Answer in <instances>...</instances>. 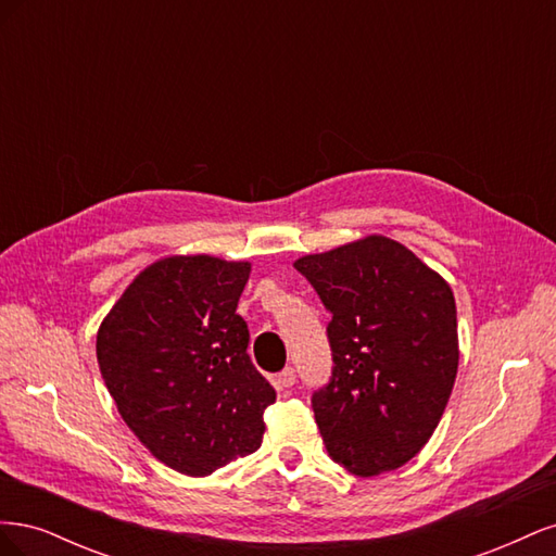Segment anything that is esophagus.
<instances>
[{"instance_id": "esophagus-1", "label": "esophagus", "mask_w": 556, "mask_h": 556, "mask_svg": "<svg viewBox=\"0 0 556 556\" xmlns=\"http://www.w3.org/2000/svg\"><path fill=\"white\" fill-rule=\"evenodd\" d=\"M296 382V371L292 366L282 368V371L276 376V387H280V390H288V387H294Z\"/></svg>"}]
</instances>
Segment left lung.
<instances>
[{"label":"left lung","mask_w":556,"mask_h":556,"mask_svg":"<svg viewBox=\"0 0 556 556\" xmlns=\"http://www.w3.org/2000/svg\"><path fill=\"white\" fill-rule=\"evenodd\" d=\"M294 268L331 313V380L313 394L329 457L362 478L410 462L439 427L457 378L450 285L378 233L299 257Z\"/></svg>","instance_id":"obj_1"}]
</instances>
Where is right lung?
<instances>
[{
	"mask_svg": "<svg viewBox=\"0 0 556 556\" xmlns=\"http://www.w3.org/2000/svg\"><path fill=\"white\" fill-rule=\"evenodd\" d=\"M250 262L164 257L129 282L97 331L117 413L155 459L204 478L255 452L276 401L248 355L237 306Z\"/></svg>",
	"mask_w": 556,
	"mask_h": 556,
	"instance_id": "add662e5",
	"label": "right lung"
}]
</instances>
